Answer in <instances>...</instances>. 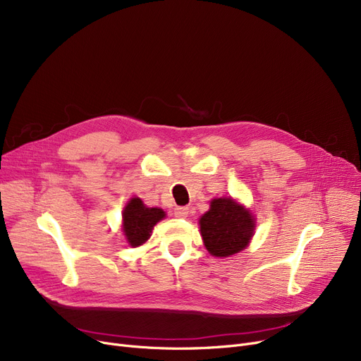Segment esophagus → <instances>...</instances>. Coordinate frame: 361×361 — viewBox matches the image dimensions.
Masks as SVG:
<instances>
[{
	"label": "esophagus",
	"mask_w": 361,
	"mask_h": 361,
	"mask_svg": "<svg viewBox=\"0 0 361 361\" xmlns=\"http://www.w3.org/2000/svg\"><path fill=\"white\" fill-rule=\"evenodd\" d=\"M174 215H176V218H185L188 215V207H185V206L176 207Z\"/></svg>",
	"instance_id": "obj_1"
}]
</instances>
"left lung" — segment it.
Instances as JSON below:
<instances>
[{"label": "left lung", "instance_id": "left-lung-1", "mask_svg": "<svg viewBox=\"0 0 361 361\" xmlns=\"http://www.w3.org/2000/svg\"><path fill=\"white\" fill-rule=\"evenodd\" d=\"M206 250L215 257L233 256L249 245L256 221L249 209L231 197H218L199 221Z\"/></svg>", "mask_w": 361, "mask_h": 361}]
</instances>
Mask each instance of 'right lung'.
Wrapping results in <instances>:
<instances>
[{"label":"right lung","mask_w":361,"mask_h":361,"mask_svg":"<svg viewBox=\"0 0 361 361\" xmlns=\"http://www.w3.org/2000/svg\"><path fill=\"white\" fill-rule=\"evenodd\" d=\"M165 218L159 207H147L139 197L128 200L123 211V233L131 247H139L150 237L154 226Z\"/></svg>","instance_id":"right-lung-1"}]
</instances>
